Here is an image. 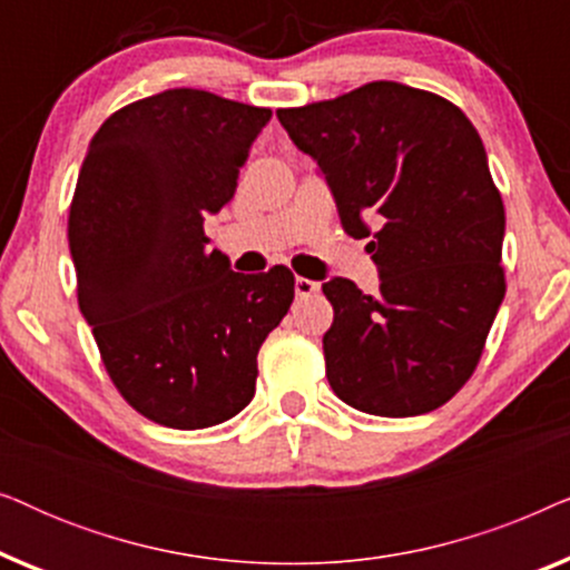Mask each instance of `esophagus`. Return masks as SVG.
<instances>
[{
    "label": "esophagus",
    "instance_id": "1",
    "mask_svg": "<svg viewBox=\"0 0 570 570\" xmlns=\"http://www.w3.org/2000/svg\"><path fill=\"white\" fill-rule=\"evenodd\" d=\"M316 291H318V283H314V279L295 277V295H298V298H308V295H314Z\"/></svg>",
    "mask_w": 570,
    "mask_h": 570
}]
</instances>
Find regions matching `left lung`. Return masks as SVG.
Masks as SVG:
<instances>
[{
    "mask_svg": "<svg viewBox=\"0 0 570 570\" xmlns=\"http://www.w3.org/2000/svg\"><path fill=\"white\" fill-rule=\"evenodd\" d=\"M277 119L318 163L347 236L373 238L381 277L379 295L345 277L322 287L330 386L368 415L441 407L478 368L505 295L503 199L478 129L451 100L389 80Z\"/></svg>",
    "mask_w": 570,
    "mask_h": 570,
    "instance_id": "left-lung-1",
    "label": "left lung"
}]
</instances>
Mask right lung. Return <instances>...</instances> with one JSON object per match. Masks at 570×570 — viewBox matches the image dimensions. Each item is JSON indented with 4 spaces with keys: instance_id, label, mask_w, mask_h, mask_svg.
<instances>
[{
    "instance_id": "add662e5",
    "label": "right lung",
    "mask_w": 570,
    "mask_h": 570,
    "mask_svg": "<svg viewBox=\"0 0 570 570\" xmlns=\"http://www.w3.org/2000/svg\"><path fill=\"white\" fill-rule=\"evenodd\" d=\"M269 119V108L174 88L108 116L82 160L67 230L77 301L114 386L158 425L199 431L238 415L262 342L293 303L291 269L240 275L205 236Z\"/></svg>"
}]
</instances>
